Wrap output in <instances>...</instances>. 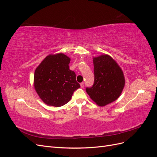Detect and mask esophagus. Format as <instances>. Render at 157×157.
I'll list each match as a JSON object with an SVG mask.
<instances>
[{
    "instance_id": "obj_1",
    "label": "esophagus",
    "mask_w": 157,
    "mask_h": 157,
    "mask_svg": "<svg viewBox=\"0 0 157 157\" xmlns=\"http://www.w3.org/2000/svg\"><path fill=\"white\" fill-rule=\"evenodd\" d=\"M84 82L80 83V87H81V88H84Z\"/></svg>"
}]
</instances>
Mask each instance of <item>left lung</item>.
Returning a JSON list of instances; mask_svg holds the SVG:
<instances>
[{"label": "left lung", "instance_id": "obj_1", "mask_svg": "<svg viewBox=\"0 0 157 157\" xmlns=\"http://www.w3.org/2000/svg\"><path fill=\"white\" fill-rule=\"evenodd\" d=\"M94 83L86 88L90 98L100 107L119 98L125 85L123 71L112 57L102 54L93 58Z\"/></svg>", "mask_w": 157, "mask_h": 157}]
</instances>
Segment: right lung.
Segmentation results:
<instances>
[{"mask_svg": "<svg viewBox=\"0 0 157 157\" xmlns=\"http://www.w3.org/2000/svg\"><path fill=\"white\" fill-rule=\"evenodd\" d=\"M71 59L63 53L47 56L34 75V88L46 105L61 107L70 101L80 87L74 71L69 69Z\"/></svg>", "mask_w": 157, "mask_h": 157, "instance_id": "obj_1", "label": "right lung"}]
</instances>
